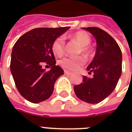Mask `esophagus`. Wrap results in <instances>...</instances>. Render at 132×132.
I'll return each instance as SVG.
<instances>
[{"label": "esophagus", "instance_id": "esophagus-1", "mask_svg": "<svg viewBox=\"0 0 132 132\" xmlns=\"http://www.w3.org/2000/svg\"><path fill=\"white\" fill-rule=\"evenodd\" d=\"M64 73L67 75H71L72 74V72H70V71H68V70H64Z\"/></svg>", "mask_w": 132, "mask_h": 132}]
</instances>
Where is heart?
<instances>
[{"label": "heart", "instance_id": "obj_1", "mask_svg": "<svg viewBox=\"0 0 132 132\" xmlns=\"http://www.w3.org/2000/svg\"><path fill=\"white\" fill-rule=\"evenodd\" d=\"M73 39L78 42L81 46L80 53L81 52L85 55H89L91 50L88 45L90 44L91 39L86 33L83 31L77 32L72 36ZM52 51L58 56H61L64 52V40L62 37H59L54 40L52 44ZM85 63L84 58L83 57H69L62 60L60 62V65L63 68L70 70H77L80 66Z\"/></svg>", "mask_w": 132, "mask_h": 132}]
</instances>
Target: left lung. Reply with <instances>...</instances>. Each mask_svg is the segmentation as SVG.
<instances>
[{"instance_id":"8db88e82","label":"left lung","mask_w":132,"mask_h":132,"mask_svg":"<svg viewBox=\"0 0 132 132\" xmlns=\"http://www.w3.org/2000/svg\"><path fill=\"white\" fill-rule=\"evenodd\" d=\"M96 39V50L87 70L93 77L83 76L81 84L74 86L76 96L88 103H98L114 91L122 72V53L114 39L98 27L82 28Z\"/></svg>"}]
</instances>
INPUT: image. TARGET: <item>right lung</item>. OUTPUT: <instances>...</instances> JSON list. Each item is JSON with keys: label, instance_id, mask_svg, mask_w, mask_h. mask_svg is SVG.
Here are the masks:
<instances>
[{"label": "right lung", "instance_id": "1", "mask_svg": "<svg viewBox=\"0 0 132 132\" xmlns=\"http://www.w3.org/2000/svg\"><path fill=\"white\" fill-rule=\"evenodd\" d=\"M70 28L34 29L22 35L13 46L10 70L18 92L30 102L47 100L56 80L64 75L63 69L55 65L52 44ZM44 62L51 66L48 72L42 67Z\"/></svg>", "mask_w": 132, "mask_h": 132}]
</instances>
